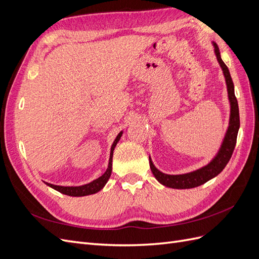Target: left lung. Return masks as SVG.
<instances>
[{"label":"left lung","instance_id":"left-lung-1","mask_svg":"<svg viewBox=\"0 0 259 259\" xmlns=\"http://www.w3.org/2000/svg\"><path fill=\"white\" fill-rule=\"evenodd\" d=\"M214 52L217 57V61L221 65L223 70V73L225 75V80L227 84V92H228V98L230 103V117H229V125L227 128L226 135L222 143L221 148H219L218 152L214 156L211 161L197 170L190 171L187 174H180V175H168L165 173H162L154 166V164L149 156V164H150V168L152 174L156 178V180L163 186L173 188V189H190L205 184L211 178L216 177L221 171L226 167L227 163L229 162L232 152L234 150V147L237 144V136L240 128V115H239V106L238 100L234 95V86L231 79V75L229 72V69L225 65L221 57V53L215 42H213Z\"/></svg>","mask_w":259,"mask_h":259}]
</instances>
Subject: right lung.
I'll list each match as a JSON object with an SVG mask.
<instances>
[{"instance_id": "right-lung-1", "label": "right lung", "mask_w": 259, "mask_h": 259, "mask_svg": "<svg viewBox=\"0 0 259 259\" xmlns=\"http://www.w3.org/2000/svg\"><path fill=\"white\" fill-rule=\"evenodd\" d=\"M123 134V132H120L119 135L116 136V138L114 139V142L111 146V150H110V158H109V164L108 167L106 169L105 173L101 175L100 177H98L97 179L93 180V182L86 184V185H82V186H71V187H66V186H57V185H53L50 183H45L49 187L53 188V189L57 190L58 192L66 194V195H70V197H85V195H90V194H94L97 193L98 191H100L103 188L105 187V185L107 184V182L109 180L111 176V171H112V156H113V150L116 146V144L119 143V140L121 138Z\"/></svg>"}]
</instances>
